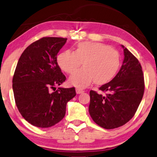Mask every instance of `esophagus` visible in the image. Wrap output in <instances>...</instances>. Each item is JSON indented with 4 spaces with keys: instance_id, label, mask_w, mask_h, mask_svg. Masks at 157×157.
<instances>
[{
    "instance_id": "esophagus-1",
    "label": "esophagus",
    "mask_w": 157,
    "mask_h": 157,
    "mask_svg": "<svg viewBox=\"0 0 157 157\" xmlns=\"http://www.w3.org/2000/svg\"><path fill=\"white\" fill-rule=\"evenodd\" d=\"M76 92L77 94H81V93H83L84 91L82 89H81V88H76Z\"/></svg>"
}]
</instances>
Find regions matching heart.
Returning a JSON list of instances; mask_svg holds the SVG:
<instances>
[{
    "label": "heart",
    "mask_w": 157,
    "mask_h": 157,
    "mask_svg": "<svg viewBox=\"0 0 157 157\" xmlns=\"http://www.w3.org/2000/svg\"><path fill=\"white\" fill-rule=\"evenodd\" d=\"M59 66L67 73L76 71L69 78L74 86L85 88L91 82L105 83L113 78L120 66L119 53L114 48L99 42H83L78 44L76 51L67 50L58 55Z\"/></svg>",
    "instance_id": "b5f03b06"
}]
</instances>
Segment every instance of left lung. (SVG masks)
<instances>
[{
  "instance_id": "obj_1",
  "label": "left lung",
  "mask_w": 157,
  "mask_h": 157,
  "mask_svg": "<svg viewBox=\"0 0 157 157\" xmlns=\"http://www.w3.org/2000/svg\"><path fill=\"white\" fill-rule=\"evenodd\" d=\"M122 47L124 58L121 68L111 81L99 88L106 94L90 92V115L96 124L106 129L121 127L132 119L145 90L139 61L127 48Z\"/></svg>"
}]
</instances>
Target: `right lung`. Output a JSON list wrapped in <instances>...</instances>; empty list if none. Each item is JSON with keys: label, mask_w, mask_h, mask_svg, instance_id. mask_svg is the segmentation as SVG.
I'll list each match as a JSON object with an SVG mask.
<instances>
[{"label": "right lung", "mask_w": 157, "mask_h": 157, "mask_svg": "<svg viewBox=\"0 0 157 157\" xmlns=\"http://www.w3.org/2000/svg\"><path fill=\"white\" fill-rule=\"evenodd\" d=\"M67 38L43 37L25 48L12 79L15 103L27 122L47 128L63 119L67 103L76 96L75 88H58L66 80L57 54ZM54 90V92L51 91Z\"/></svg>", "instance_id": "obj_1"}]
</instances>
